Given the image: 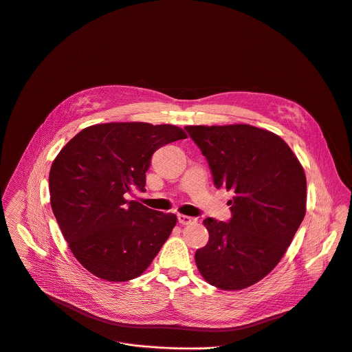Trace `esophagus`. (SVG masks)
I'll return each instance as SVG.
<instances>
[{"instance_id": "34e87169", "label": "esophagus", "mask_w": 352, "mask_h": 352, "mask_svg": "<svg viewBox=\"0 0 352 352\" xmlns=\"http://www.w3.org/2000/svg\"><path fill=\"white\" fill-rule=\"evenodd\" d=\"M196 221H197V218H193V217H189V215H184V214L178 215V222L181 225H189V223H193Z\"/></svg>"}]
</instances>
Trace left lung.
<instances>
[{
  "mask_svg": "<svg viewBox=\"0 0 352 352\" xmlns=\"http://www.w3.org/2000/svg\"><path fill=\"white\" fill-rule=\"evenodd\" d=\"M185 129L206 156L215 188L235 193L229 222L203 221L208 242L195 253L197 270L221 290H243L279 264L304 219V168L271 131L249 124Z\"/></svg>",
  "mask_w": 352,
  "mask_h": 352,
  "instance_id": "obj_1",
  "label": "left lung"
}]
</instances>
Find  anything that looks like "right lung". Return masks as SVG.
Wrapping results in <instances>:
<instances>
[{
    "label": "right lung",
    "instance_id": "add662e5",
    "mask_svg": "<svg viewBox=\"0 0 352 352\" xmlns=\"http://www.w3.org/2000/svg\"><path fill=\"white\" fill-rule=\"evenodd\" d=\"M173 124L104 123L81 130L50 171L54 215L76 260L107 282L142 275L171 235L177 215L127 200L145 190L152 155L185 140Z\"/></svg>",
    "mask_w": 352,
    "mask_h": 352
}]
</instances>
